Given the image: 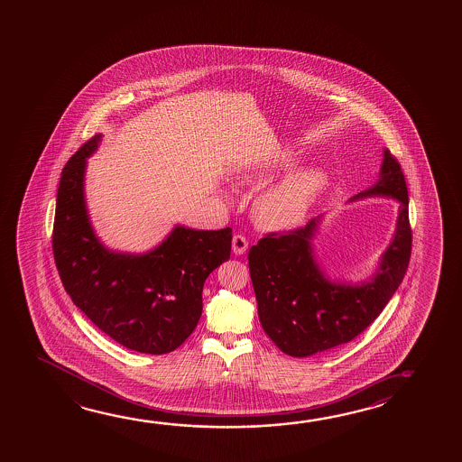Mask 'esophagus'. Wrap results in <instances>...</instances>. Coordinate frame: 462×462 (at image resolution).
I'll return each instance as SVG.
<instances>
[{"instance_id":"1","label":"esophagus","mask_w":462,"mask_h":462,"mask_svg":"<svg viewBox=\"0 0 462 462\" xmlns=\"http://www.w3.org/2000/svg\"><path fill=\"white\" fill-rule=\"evenodd\" d=\"M232 250L235 254H243L248 250V240L243 236V235H235L234 240H232Z\"/></svg>"}]
</instances>
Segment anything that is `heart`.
<instances>
[{
    "instance_id": "heart-1",
    "label": "heart",
    "mask_w": 462,
    "mask_h": 462,
    "mask_svg": "<svg viewBox=\"0 0 462 462\" xmlns=\"http://www.w3.org/2000/svg\"><path fill=\"white\" fill-rule=\"evenodd\" d=\"M291 154L282 152L265 164L245 167L238 179L243 183L256 182L275 167L290 164ZM330 185L328 174L322 167H308L285 177L273 189L257 198L254 217L265 228H290L301 224L314 206L324 198Z\"/></svg>"
}]
</instances>
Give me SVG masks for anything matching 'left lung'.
<instances>
[{"mask_svg":"<svg viewBox=\"0 0 462 462\" xmlns=\"http://www.w3.org/2000/svg\"><path fill=\"white\" fill-rule=\"evenodd\" d=\"M369 197L398 199L400 209L393 240L367 282H332L320 271L312 240L322 216L285 234H267L251 246L248 265L259 320L285 355L306 357L348 343L371 326L400 287L408 271L412 234L406 180L388 150L378 182L351 201Z\"/></svg>","mask_w":462,"mask_h":462,"instance_id":"8db88e82","label":"left lung"}]
</instances>
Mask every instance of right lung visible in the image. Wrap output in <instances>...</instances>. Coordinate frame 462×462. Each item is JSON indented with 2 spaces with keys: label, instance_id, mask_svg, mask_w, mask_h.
I'll return each instance as SVG.
<instances>
[{
  "label": "right lung",
  "instance_id": "1",
  "mask_svg": "<svg viewBox=\"0 0 462 462\" xmlns=\"http://www.w3.org/2000/svg\"><path fill=\"white\" fill-rule=\"evenodd\" d=\"M95 135L64 166L56 198L54 263L79 310L125 348L166 355L195 330L203 312L208 275L228 261L232 228L195 230L175 226L143 254L107 250L93 232L84 195L87 158Z\"/></svg>",
  "mask_w": 462,
  "mask_h": 462
}]
</instances>
